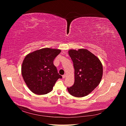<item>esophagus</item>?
<instances>
[{
  "instance_id": "obj_1",
  "label": "esophagus",
  "mask_w": 126,
  "mask_h": 126,
  "mask_svg": "<svg viewBox=\"0 0 126 126\" xmlns=\"http://www.w3.org/2000/svg\"><path fill=\"white\" fill-rule=\"evenodd\" d=\"M66 77V74H64L63 76V78H65Z\"/></svg>"
}]
</instances>
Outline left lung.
Masks as SVG:
<instances>
[{
  "mask_svg": "<svg viewBox=\"0 0 126 126\" xmlns=\"http://www.w3.org/2000/svg\"><path fill=\"white\" fill-rule=\"evenodd\" d=\"M75 69L74 85L67 88L69 94L76 97L89 94L99 84L102 77V63L98 58L85 49L68 51Z\"/></svg>",
  "mask_w": 126,
  "mask_h": 126,
  "instance_id": "obj_1",
  "label": "left lung"
}]
</instances>
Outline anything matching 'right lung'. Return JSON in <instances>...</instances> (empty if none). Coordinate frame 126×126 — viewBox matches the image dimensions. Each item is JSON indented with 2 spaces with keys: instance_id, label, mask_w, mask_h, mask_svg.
<instances>
[{
  "instance_id": "obj_1",
  "label": "right lung",
  "mask_w": 126,
  "mask_h": 126,
  "mask_svg": "<svg viewBox=\"0 0 126 126\" xmlns=\"http://www.w3.org/2000/svg\"><path fill=\"white\" fill-rule=\"evenodd\" d=\"M59 49L43 48L28 54L21 67V74L27 86L32 93L45 94L50 93L59 78H62L54 64Z\"/></svg>"
}]
</instances>
